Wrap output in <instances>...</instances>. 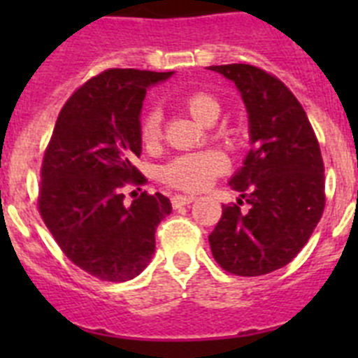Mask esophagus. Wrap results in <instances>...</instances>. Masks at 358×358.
Listing matches in <instances>:
<instances>
[{
	"mask_svg": "<svg viewBox=\"0 0 358 358\" xmlns=\"http://www.w3.org/2000/svg\"><path fill=\"white\" fill-rule=\"evenodd\" d=\"M195 201L194 195H173L172 197V206L173 208H181V206H188L192 202Z\"/></svg>",
	"mask_w": 358,
	"mask_h": 358,
	"instance_id": "esophagus-1",
	"label": "esophagus"
}]
</instances>
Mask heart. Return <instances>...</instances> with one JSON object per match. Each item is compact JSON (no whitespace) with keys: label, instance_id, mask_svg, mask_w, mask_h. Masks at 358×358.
I'll use <instances>...</instances> for the list:
<instances>
[{"label":"heart","instance_id":"1","mask_svg":"<svg viewBox=\"0 0 358 358\" xmlns=\"http://www.w3.org/2000/svg\"><path fill=\"white\" fill-rule=\"evenodd\" d=\"M188 113L204 123L211 118H217L220 106L211 94L194 93L185 100ZM161 138V113L157 109L148 110L141 122V140L145 145H154ZM227 169V159L222 152L210 150L199 154H186L179 156L161 170L164 182L181 189H201L213 181V177L222 173Z\"/></svg>","mask_w":358,"mask_h":358}]
</instances>
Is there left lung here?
I'll return each mask as SVG.
<instances>
[{"mask_svg":"<svg viewBox=\"0 0 358 358\" xmlns=\"http://www.w3.org/2000/svg\"><path fill=\"white\" fill-rule=\"evenodd\" d=\"M208 69L236 85L251 145L227 181L249 211L222 206L208 240L224 271L264 276L290 264L317 226L324 210L321 150L305 109L283 82L249 64Z\"/></svg>","mask_w":358,"mask_h":358,"instance_id":"obj_1","label":"left lung"}]
</instances>
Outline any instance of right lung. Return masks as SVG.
Listing matches in <instances>:
<instances>
[{"label":"right lung","instance_id":"right-lung-1","mask_svg":"<svg viewBox=\"0 0 358 358\" xmlns=\"http://www.w3.org/2000/svg\"><path fill=\"white\" fill-rule=\"evenodd\" d=\"M173 71L107 69L71 94L57 118L41 170L39 211L77 267L106 281H127L150 264L156 227L170 199L141 194L125 204L127 181L143 182L141 107L148 87Z\"/></svg>","mask_w":358,"mask_h":358}]
</instances>
